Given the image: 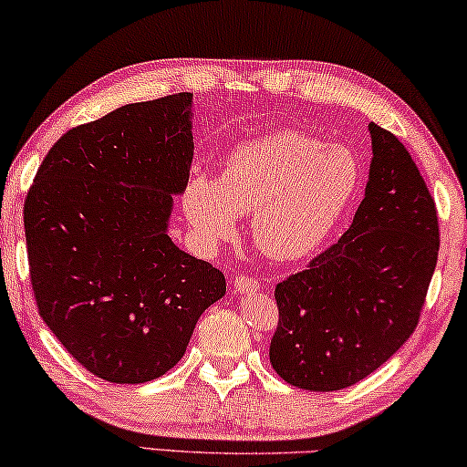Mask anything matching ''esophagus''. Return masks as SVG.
Segmentation results:
<instances>
[{
  "label": "esophagus",
  "mask_w": 467,
  "mask_h": 467,
  "mask_svg": "<svg viewBox=\"0 0 467 467\" xmlns=\"http://www.w3.org/2000/svg\"><path fill=\"white\" fill-rule=\"evenodd\" d=\"M259 283L257 280H253V278H248V276H244V274H238V276H235V280H234V291L238 293V296H242V293H253V291H259Z\"/></svg>",
  "instance_id": "1"
}]
</instances>
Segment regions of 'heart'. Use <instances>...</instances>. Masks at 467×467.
Here are the masks:
<instances>
[{
	"label": "heart",
	"instance_id": "heart-1",
	"mask_svg": "<svg viewBox=\"0 0 467 467\" xmlns=\"http://www.w3.org/2000/svg\"><path fill=\"white\" fill-rule=\"evenodd\" d=\"M359 157L299 131H270L235 146L219 181L193 174L182 213L193 238L214 248L232 238L240 214H251L257 244L278 261L315 254L361 189Z\"/></svg>",
	"mask_w": 467,
	"mask_h": 467
}]
</instances>
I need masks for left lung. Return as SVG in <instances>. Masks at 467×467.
I'll return each instance as SVG.
<instances>
[{"label":"left lung","instance_id":"obj_1","mask_svg":"<svg viewBox=\"0 0 467 467\" xmlns=\"http://www.w3.org/2000/svg\"><path fill=\"white\" fill-rule=\"evenodd\" d=\"M366 195L337 244L276 285L270 361L306 391H337L391 359L417 327L436 270V203L406 146L368 125Z\"/></svg>","mask_w":467,"mask_h":467}]
</instances>
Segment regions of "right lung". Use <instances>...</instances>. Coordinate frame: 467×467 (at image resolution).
I'll list each match as a JSON object with an SVG mask.
<instances>
[{"label": "right lung", "instance_id": "obj_1", "mask_svg": "<svg viewBox=\"0 0 467 467\" xmlns=\"http://www.w3.org/2000/svg\"><path fill=\"white\" fill-rule=\"evenodd\" d=\"M193 161V93L127 104L57 140L25 200L37 310L69 355L119 385L182 359L225 276L171 242Z\"/></svg>", "mask_w": 467, "mask_h": 467}]
</instances>
